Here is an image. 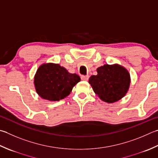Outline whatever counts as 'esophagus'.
Wrapping results in <instances>:
<instances>
[{"label":"esophagus","instance_id":"obj_1","mask_svg":"<svg viewBox=\"0 0 158 158\" xmlns=\"http://www.w3.org/2000/svg\"><path fill=\"white\" fill-rule=\"evenodd\" d=\"M81 79L83 80V81H88L89 79V76L88 75H82V76H81Z\"/></svg>","mask_w":158,"mask_h":158}]
</instances>
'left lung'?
<instances>
[{"instance_id": "left-lung-1", "label": "left lung", "mask_w": 158, "mask_h": 158, "mask_svg": "<svg viewBox=\"0 0 158 158\" xmlns=\"http://www.w3.org/2000/svg\"><path fill=\"white\" fill-rule=\"evenodd\" d=\"M97 75L89 79L95 94L103 101L113 103L121 99L130 85V74L119 64H105L97 69Z\"/></svg>"}]
</instances>
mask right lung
<instances>
[{
	"label": "right lung",
	"instance_id": "obj_1",
	"mask_svg": "<svg viewBox=\"0 0 158 158\" xmlns=\"http://www.w3.org/2000/svg\"><path fill=\"white\" fill-rule=\"evenodd\" d=\"M80 81L78 75L70 73L60 64L53 63L42 64L34 77L36 92L42 98L50 101H58L68 97Z\"/></svg>",
	"mask_w": 158,
	"mask_h": 158
}]
</instances>
